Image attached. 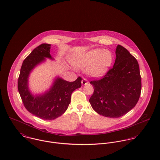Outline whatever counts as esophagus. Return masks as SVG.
Listing matches in <instances>:
<instances>
[{
	"label": "esophagus",
	"instance_id": "obj_1",
	"mask_svg": "<svg viewBox=\"0 0 160 160\" xmlns=\"http://www.w3.org/2000/svg\"><path fill=\"white\" fill-rule=\"evenodd\" d=\"M87 83H88V81H87V78H83L82 79V84L83 85H87Z\"/></svg>",
	"mask_w": 160,
	"mask_h": 160
}]
</instances>
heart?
<instances>
[{
  "label": "heart",
  "instance_id": "heart-1",
  "mask_svg": "<svg viewBox=\"0 0 160 160\" xmlns=\"http://www.w3.org/2000/svg\"><path fill=\"white\" fill-rule=\"evenodd\" d=\"M112 61L113 56L110 51L96 48L75 58L73 63L78 68H88L89 75L92 77H100L107 71Z\"/></svg>",
  "mask_w": 160,
  "mask_h": 160
}]
</instances>
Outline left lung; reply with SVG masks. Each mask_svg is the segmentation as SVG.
<instances>
[{
  "mask_svg": "<svg viewBox=\"0 0 160 160\" xmlns=\"http://www.w3.org/2000/svg\"><path fill=\"white\" fill-rule=\"evenodd\" d=\"M112 68L99 80L90 82L94 92L89 101L99 115L118 118L138 103L141 92V77L137 59L118 45Z\"/></svg>",
  "mask_w": 160,
  "mask_h": 160,
  "instance_id": "1",
  "label": "left lung"
}]
</instances>
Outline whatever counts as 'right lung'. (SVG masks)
I'll return each instance as SVG.
<instances>
[{
    "mask_svg": "<svg viewBox=\"0 0 160 160\" xmlns=\"http://www.w3.org/2000/svg\"><path fill=\"white\" fill-rule=\"evenodd\" d=\"M51 45L42 43L36 47L24 60L18 77L19 93L25 108L32 114L43 119L54 120L62 115L71 102L72 92L81 87L82 78L68 82L57 78L50 90L41 95L33 96L28 88V77L37 65L45 58L53 59L50 55Z\"/></svg>",
    "mask_w": 160,
    "mask_h": 160,
    "instance_id": "add662e5",
    "label": "right lung"
}]
</instances>
